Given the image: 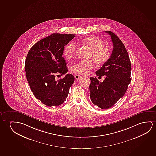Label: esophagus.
<instances>
[{
    "label": "esophagus",
    "mask_w": 156,
    "mask_h": 156,
    "mask_svg": "<svg viewBox=\"0 0 156 156\" xmlns=\"http://www.w3.org/2000/svg\"><path fill=\"white\" fill-rule=\"evenodd\" d=\"M75 78L76 79H79L81 78V76L79 75H75Z\"/></svg>",
    "instance_id": "34e87169"
}]
</instances>
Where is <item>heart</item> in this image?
<instances>
[{"instance_id":"heart-1","label":"heart","mask_w":156,"mask_h":156,"mask_svg":"<svg viewBox=\"0 0 156 156\" xmlns=\"http://www.w3.org/2000/svg\"><path fill=\"white\" fill-rule=\"evenodd\" d=\"M84 44L92 50L90 57L98 65H103L108 61L111 53L108 48L105 47L104 41L97 36H92L84 38L83 41ZM76 44L74 43L69 44L64 50V54L66 58H72L76 52ZM94 67L92 61H80L72 64L71 71L79 75L87 74Z\"/></svg>"}]
</instances>
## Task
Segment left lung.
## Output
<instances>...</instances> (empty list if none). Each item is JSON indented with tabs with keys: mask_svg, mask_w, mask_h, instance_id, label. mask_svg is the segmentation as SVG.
<instances>
[{
	"mask_svg": "<svg viewBox=\"0 0 156 156\" xmlns=\"http://www.w3.org/2000/svg\"><path fill=\"white\" fill-rule=\"evenodd\" d=\"M111 36L113 52L108 61L96 71L97 76H106L103 82L90 77V98L100 108L108 109L124 95L131 81V62L123 43L116 35L106 31ZM101 77V76H100Z\"/></svg>",
	"mask_w": 156,
	"mask_h": 156,
	"instance_id": "8db88e82",
	"label": "left lung"
}]
</instances>
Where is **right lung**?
<instances>
[{"label": "right lung", "instance_id": "1", "mask_svg": "<svg viewBox=\"0 0 156 156\" xmlns=\"http://www.w3.org/2000/svg\"><path fill=\"white\" fill-rule=\"evenodd\" d=\"M75 34L54 33L35 43L28 52L25 69L35 97L49 107L58 106L66 101L75 77L68 73L56 80L57 75L68 72L63 50Z\"/></svg>", "mask_w": 156, "mask_h": 156}]
</instances>
